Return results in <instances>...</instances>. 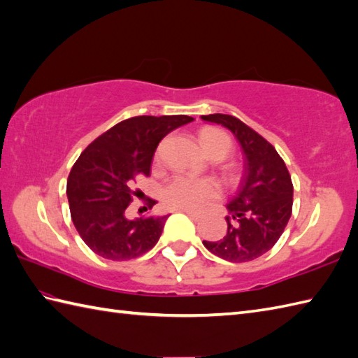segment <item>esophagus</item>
<instances>
[{"label":"esophagus","mask_w":358,"mask_h":358,"mask_svg":"<svg viewBox=\"0 0 358 358\" xmlns=\"http://www.w3.org/2000/svg\"><path fill=\"white\" fill-rule=\"evenodd\" d=\"M181 212H185V214H186V215H189V217H191L192 220H200V218L203 217L201 212L191 210V209H183V210H181Z\"/></svg>","instance_id":"34e87169"}]
</instances>
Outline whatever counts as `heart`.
Here are the masks:
<instances>
[{"label":"heart","mask_w":358,"mask_h":358,"mask_svg":"<svg viewBox=\"0 0 358 358\" xmlns=\"http://www.w3.org/2000/svg\"><path fill=\"white\" fill-rule=\"evenodd\" d=\"M200 141L210 157L215 155L222 159L229 155L234 148L231 136L220 129H204L200 134ZM159 154L162 150H158ZM217 194L218 189L210 180L180 173L163 186L162 199L171 209H199Z\"/></svg>","instance_id":"1"}]
</instances>
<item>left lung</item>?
<instances>
[{
  "label": "left lung",
  "mask_w": 358,
  "mask_h": 358,
  "mask_svg": "<svg viewBox=\"0 0 358 358\" xmlns=\"http://www.w3.org/2000/svg\"><path fill=\"white\" fill-rule=\"evenodd\" d=\"M234 134L245 155L237 194L226 204L227 232L218 241H203L212 254L231 263L255 260L278 241L292 214L294 186L275 148L241 120L224 113L201 115Z\"/></svg>",
  "instance_id": "obj_1"
}]
</instances>
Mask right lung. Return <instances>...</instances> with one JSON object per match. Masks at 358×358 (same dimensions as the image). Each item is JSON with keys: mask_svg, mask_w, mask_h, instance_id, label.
I'll use <instances>...</instances> for the list:
<instances>
[{"mask_svg": "<svg viewBox=\"0 0 358 358\" xmlns=\"http://www.w3.org/2000/svg\"><path fill=\"white\" fill-rule=\"evenodd\" d=\"M187 115H141L121 121L98 136L73 164L67 178L71 217L83 241L106 260L124 262L146 254L163 232V217L126 218L134 183L150 173L158 143ZM155 201H150V208Z\"/></svg>", "mask_w": 358, "mask_h": 358, "instance_id": "right-lung-1", "label": "right lung"}]
</instances>
